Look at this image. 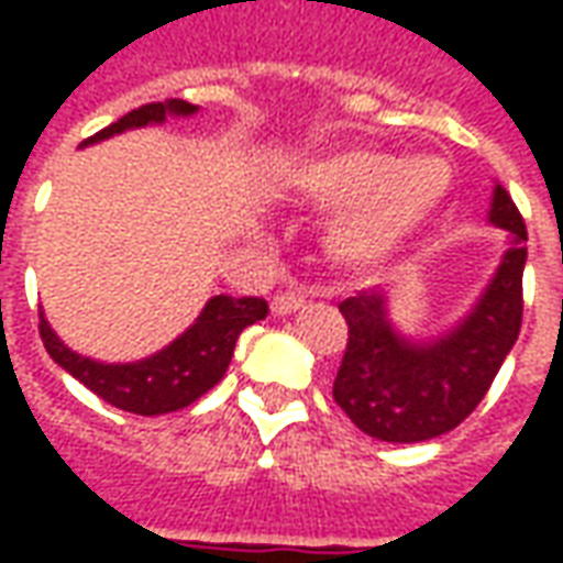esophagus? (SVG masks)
I'll list each match as a JSON object with an SVG mask.
<instances>
[{
    "instance_id": "obj_1",
    "label": "esophagus",
    "mask_w": 563,
    "mask_h": 563,
    "mask_svg": "<svg viewBox=\"0 0 563 563\" xmlns=\"http://www.w3.org/2000/svg\"><path fill=\"white\" fill-rule=\"evenodd\" d=\"M305 301L307 298L301 292H277L271 298V310H274L277 317H283V313H292L298 307H305Z\"/></svg>"
}]
</instances>
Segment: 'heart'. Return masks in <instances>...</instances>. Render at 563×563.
Here are the masks:
<instances>
[{"mask_svg":"<svg viewBox=\"0 0 563 563\" xmlns=\"http://www.w3.org/2000/svg\"><path fill=\"white\" fill-rule=\"evenodd\" d=\"M307 201L341 208L331 225V253L343 262H377L404 244L446 198L452 172L440 156L398 159L383 150H343L298 174Z\"/></svg>","mask_w":563,"mask_h":563,"instance_id":"heart-1","label":"heart"}]
</instances>
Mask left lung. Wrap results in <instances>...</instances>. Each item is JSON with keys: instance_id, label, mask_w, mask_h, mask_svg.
<instances>
[{"instance_id": "8db88e82", "label": "left lung", "mask_w": 563, "mask_h": 563, "mask_svg": "<svg viewBox=\"0 0 563 563\" xmlns=\"http://www.w3.org/2000/svg\"><path fill=\"white\" fill-rule=\"evenodd\" d=\"M492 222L512 234L495 280L459 329L434 343H410L391 331L379 292L341 301L346 350L334 377V401L365 434L386 443H419L452 431L483 401L521 329V271L528 229L504 186Z\"/></svg>"}]
</instances>
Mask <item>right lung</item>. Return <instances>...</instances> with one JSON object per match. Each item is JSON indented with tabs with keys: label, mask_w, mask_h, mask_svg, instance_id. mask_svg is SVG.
<instances>
[{
	"label": "right lung",
	"mask_w": 563,
	"mask_h": 563,
	"mask_svg": "<svg viewBox=\"0 0 563 563\" xmlns=\"http://www.w3.org/2000/svg\"><path fill=\"white\" fill-rule=\"evenodd\" d=\"M192 111H196V104L180 102V99L141 104L126 117H120L117 123L104 126L102 132H96L90 141L111 139L117 132L132 126L162 123L165 114H192ZM265 317H268V305L262 298L217 295L201 310L192 329L184 331L162 353L150 355L135 365H102V362L71 353L66 343H59L44 317L38 322V334L56 365L66 367L68 374L80 379L92 395H99L102 401L117 410H126V413L159 416L184 410L198 401L205 391L213 389L232 362L238 334L246 325H253L256 319Z\"/></svg>",
	"instance_id": "add662e5"
}]
</instances>
